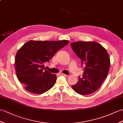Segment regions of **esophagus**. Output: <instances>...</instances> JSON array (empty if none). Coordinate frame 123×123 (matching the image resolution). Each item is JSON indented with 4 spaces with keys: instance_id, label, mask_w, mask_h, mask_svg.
Returning a JSON list of instances; mask_svg holds the SVG:
<instances>
[{
    "instance_id": "obj_1",
    "label": "esophagus",
    "mask_w": 123,
    "mask_h": 123,
    "mask_svg": "<svg viewBox=\"0 0 123 123\" xmlns=\"http://www.w3.org/2000/svg\"><path fill=\"white\" fill-rule=\"evenodd\" d=\"M59 74H60V75H64V76H68V75H66V74H64V73H61V72H60V73H59Z\"/></svg>"
}]
</instances>
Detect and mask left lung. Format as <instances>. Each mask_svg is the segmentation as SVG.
Listing matches in <instances>:
<instances>
[{"mask_svg": "<svg viewBox=\"0 0 123 123\" xmlns=\"http://www.w3.org/2000/svg\"><path fill=\"white\" fill-rule=\"evenodd\" d=\"M73 51L85 65L82 78L72 85L75 92L88 95L95 92L106 78L110 67V58L106 50L95 41L71 43Z\"/></svg>", "mask_w": 123, "mask_h": 123, "instance_id": "8db88e82", "label": "left lung"}]
</instances>
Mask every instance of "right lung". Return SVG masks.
Wrapping results in <instances>:
<instances>
[{"instance_id": "right-lung-1", "label": "right lung", "mask_w": 123, "mask_h": 123, "mask_svg": "<svg viewBox=\"0 0 123 123\" xmlns=\"http://www.w3.org/2000/svg\"><path fill=\"white\" fill-rule=\"evenodd\" d=\"M69 41L30 40L17 51L15 68L18 80L27 91L37 94L46 92L55 85V74L45 70L44 63L49 62L55 53Z\"/></svg>"}]
</instances>
